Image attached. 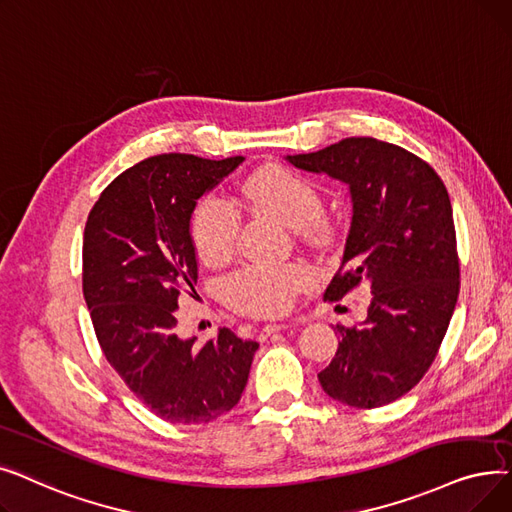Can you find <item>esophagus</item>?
<instances>
[{
    "label": "esophagus",
    "instance_id": "esophagus-1",
    "mask_svg": "<svg viewBox=\"0 0 512 512\" xmlns=\"http://www.w3.org/2000/svg\"><path fill=\"white\" fill-rule=\"evenodd\" d=\"M287 327H289L287 323H271V325H266V327L262 329V333L269 335V333H277V331H283V329H287Z\"/></svg>",
    "mask_w": 512,
    "mask_h": 512
}]
</instances>
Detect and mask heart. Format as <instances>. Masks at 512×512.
I'll list each match as a JSON object with an SVG mask.
<instances>
[{
    "label": "heart",
    "instance_id": "1",
    "mask_svg": "<svg viewBox=\"0 0 512 512\" xmlns=\"http://www.w3.org/2000/svg\"><path fill=\"white\" fill-rule=\"evenodd\" d=\"M241 193L260 214L294 229L296 239L308 250L331 256L344 246V229L333 216L323 214L321 193L294 170L269 162L241 181ZM189 235L193 250L208 266L225 264L237 250L239 216L221 198H204L191 214ZM312 281L304 264L246 266L231 275L225 285L227 302L248 314L279 316Z\"/></svg>",
    "mask_w": 512,
    "mask_h": 512
}]
</instances>
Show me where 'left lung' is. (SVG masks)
<instances>
[{
    "label": "left lung",
    "instance_id": "1",
    "mask_svg": "<svg viewBox=\"0 0 512 512\" xmlns=\"http://www.w3.org/2000/svg\"><path fill=\"white\" fill-rule=\"evenodd\" d=\"M287 160L350 185L352 227L325 300H342L360 283L373 294L362 325L335 327L339 346L319 381L342 404L385 406L429 371L456 306L460 264L446 185L423 158L373 137Z\"/></svg>",
    "mask_w": 512,
    "mask_h": 512
}]
</instances>
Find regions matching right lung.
<instances>
[{
	"label": "right lung",
	"mask_w": 512,
	"mask_h": 512,
	"mask_svg": "<svg viewBox=\"0 0 512 512\" xmlns=\"http://www.w3.org/2000/svg\"><path fill=\"white\" fill-rule=\"evenodd\" d=\"M241 160L152 156L118 175L87 216L83 296L97 342L131 392L168 423L229 412L258 350L227 327L204 346L175 329L179 298L196 294L198 283L191 212Z\"/></svg>",
	"instance_id": "obj_1"
}]
</instances>
